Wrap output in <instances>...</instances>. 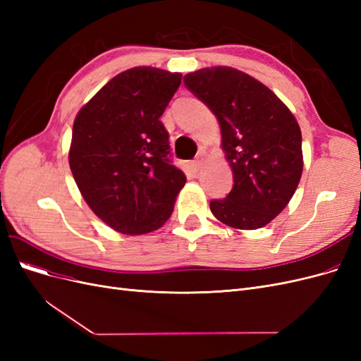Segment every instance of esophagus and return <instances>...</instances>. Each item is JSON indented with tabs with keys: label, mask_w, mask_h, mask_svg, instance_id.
Segmentation results:
<instances>
[{
	"label": "esophagus",
	"mask_w": 361,
	"mask_h": 361,
	"mask_svg": "<svg viewBox=\"0 0 361 361\" xmlns=\"http://www.w3.org/2000/svg\"><path fill=\"white\" fill-rule=\"evenodd\" d=\"M202 166H203V155L200 154L197 158H195V159L192 161V167H194L195 170H199Z\"/></svg>",
	"instance_id": "34e87169"
}]
</instances>
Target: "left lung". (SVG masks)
<instances>
[{"instance_id":"left-lung-1","label":"left lung","mask_w":361,"mask_h":361,"mask_svg":"<svg viewBox=\"0 0 361 361\" xmlns=\"http://www.w3.org/2000/svg\"><path fill=\"white\" fill-rule=\"evenodd\" d=\"M183 82L209 106L233 188L212 200L216 220L241 231L264 227L285 209L302 173L301 129L289 108L253 76L227 66L204 68Z\"/></svg>"}]
</instances>
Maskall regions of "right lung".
Wrapping results in <instances>:
<instances>
[{"label":"right lung","instance_id":"add662e5","mask_svg":"<svg viewBox=\"0 0 361 361\" xmlns=\"http://www.w3.org/2000/svg\"><path fill=\"white\" fill-rule=\"evenodd\" d=\"M182 73L138 66L116 75L78 111L69 166L90 209L125 235L166 223L187 182L170 162L169 133L159 117Z\"/></svg>","mask_w":361,"mask_h":361}]
</instances>
